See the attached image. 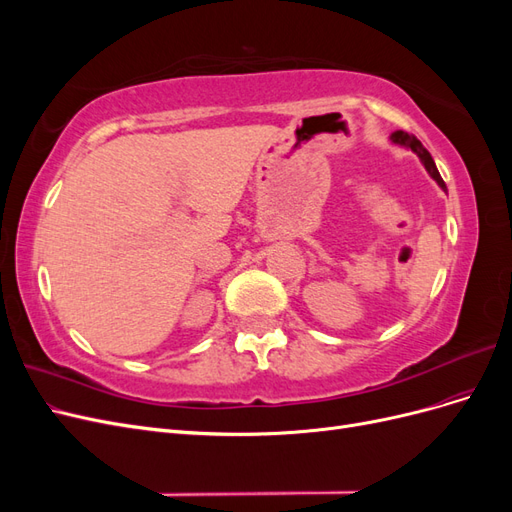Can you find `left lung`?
<instances>
[{
  "instance_id": "8db88e82",
  "label": "left lung",
  "mask_w": 512,
  "mask_h": 512,
  "mask_svg": "<svg viewBox=\"0 0 512 512\" xmlns=\"http://www.w3.org/2000/svg\"><path fill=\"white\" fill-rule=\"evenodd\" d=\"M393 141L399 143V145H406V147H410L414 153H418V158L423 160V164H425V168H427V173H429L433 179H436L440 188L446 192V185H444V181H442V177H440V173H438L436 162H433V158L429 156V151L423 147V143L418 141V138H416L414 134H408V132H404V130H397V132L393 134Z\"/></svg>"
}]
</instances>
